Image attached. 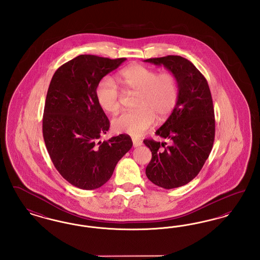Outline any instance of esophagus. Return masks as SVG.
<instances>
[{"mask_svg": "<svg viewBox=\"0 0 260 260\" xmlns=\"http://www.w3.org/2000/svg\"><path fill=\"white\" fill-rule=\"evenodd\" d=\"M133 143H134L135 147H138V146L142 145V141L138 138H136V137H133Z\"/></svg>", "mask_w": 260, "mask_h": 260, "instance_id": "esophagus-1", "label": "esophagus"}]
</instances>
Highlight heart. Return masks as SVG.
<instances>
[{"mask_svg":"<svg viewBox=\"0 0 260 260\" xmlns=\"http://www.w3.org/2000/svg\"><path fill=\"white\" fill-rule=\"evenodd\" d=\"M118 80L125 92L136 93L135 108L123 112L113 119L112 128L117 134L141 136L156 119L165 120L174 110L179 95L178 82L171 72L158 74L155 70L143 65L134 64L123 69ZM99 106L108 113L118 111L122 93L111 78L102 79L95 89Z\"/></svg>","mask_w":260,"mask_h":260,"instance_id":"1","label":"heart"}]
</instances>
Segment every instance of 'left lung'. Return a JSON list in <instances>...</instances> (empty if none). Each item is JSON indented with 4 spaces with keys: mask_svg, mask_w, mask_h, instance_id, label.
<instances>
[{
    "mask_svg": "<svg viewBox=\"0 0 260 260\" xmlns=\"http://www.w3.org/2000/svg\"><path fill=\"white\" fill-rule=\"evenodd\" d=\"M175 75L179 95L171 116L156 135L171 141L145 139L152 152L146 175L155 185L173 189L194 179L210 156L215 134L212 99L208 82L195 65L179 55L144 60Z\"/></svg>",
    "mask_w": 260,
    "mask_h": 260,
    "instance_id": "obj_1",
    "label": "left lung"
}]
</instances>
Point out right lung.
<instances>
[{
	"label": "right lung",
	"mask_w": 260,
	"mask_h": 260,
	"mask_svg": "<svg viewBox=\"0 0 260 260\" xmlns=\"http://www.w3.org/2000/svg\"><path fill=\"white\" fill-rule=\"evenodd\" d=\"M124 60L82 54L64 63L50 81L43 117L44 140L55 169L80 189L105 184L133 146L127 135L99 141L110 123L95 89L101 79Z\"/></svg>",
	"instance_id": "right-lung-1"
}]
</instances>
